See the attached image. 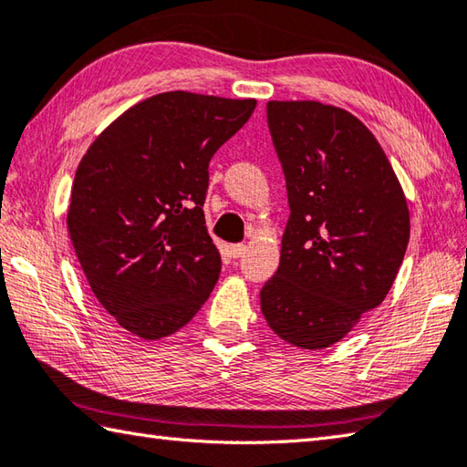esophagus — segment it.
<instances>
[{
	"label": "esophagus",
	"instance_id": "34e87169",
	"mask_svg": "<svg viewBox=\"0 0 467 467\" xmlns=\"http://www.w3.org/2000/svg\"><path fill=\"white\" fill-rule=\"evenodd\" d=\"M245 250H248V248H245V245H244V244H234V245H232V248H230V254H232V256H234V258H242V256H244V254H245Z\"/></svg>",
	"mask_w": 467,
	"mask_h": 467
}]
</instances>
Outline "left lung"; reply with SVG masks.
Listing matches in <instances>:
<instances>
[{
	"mask_svg": "<svg viewBox=\"0 0 467 467\" xmlns=\"http://www.w3.org/2000/svg\"><path fill=\"white\" fill-rule=\"evenodd\" d=\"M266 118L290 215L260 309L280 339L323 349L389 295L409 245L407 199L378 140L349 111L268 101Z\"/></svg>",
	"mask_w": 467,
	"mask_h": 467,
	"instance_id": "1",
	"label": "left lung"
}]
</instances>
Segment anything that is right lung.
Wrapping results in <instances>:
<instances>
[{"label": "right lung", "instance_id": "obj_1", "mask_svg": "<svg viewBox=\"0 0 467 467\" xmlns=\"http://www.w3.org/2000/svg\"><path fill=\"white\" fill-rule=\"evenodd\" d=\"M256 99L158 93L101 131L75 172L67 225L97 301L142 339L179 331L213 290L209 161Z\"/></svg>", "mask_w": 467, "mask_h": 467}]
</instances>
